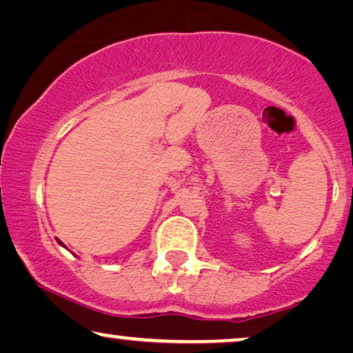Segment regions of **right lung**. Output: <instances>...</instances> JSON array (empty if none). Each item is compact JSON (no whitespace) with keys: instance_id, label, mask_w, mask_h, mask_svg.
<instances>
[{"instance_id":"obj_1","label":"right lung","mask_w":353,"mask_h":353,"mask_svg":"<svg viewBox=\"0 0 353 353\" xmlns=\"http://www.w3.org/2000/svg\"><path fill=\"white\" fill-rule=\"evenodd\" d=\"M60 244H61V243H60ZM61 246H63V244H61Z\"/></svg>"}]
</instances>
